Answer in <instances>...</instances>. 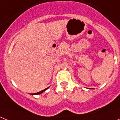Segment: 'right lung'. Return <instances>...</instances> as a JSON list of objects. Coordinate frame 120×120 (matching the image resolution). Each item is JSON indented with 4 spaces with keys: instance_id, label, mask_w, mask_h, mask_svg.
I'll use <instances>...</instances> for the list:
<instances>
[{
    "instance_id": "right-lung-1",
    "label": "right lung",
    "mask_w": 120,
    "mask_h": 120,
    "mask_svg": "<svg viewBox=\"0 0 120 120\" xmlns=\"http://www.w3.org/2000/svg\"><path fill=\"white\" fill-rule=\"evenodd\" d=\"M48 88H49V87H48V88H47L45 89V90H42V91H40V92H38V93H36L30 94H31V95H37V94H41V93H43V92H44L45 91H46V90H47V89H48Z\"/></svg>"
}]
</instances>
